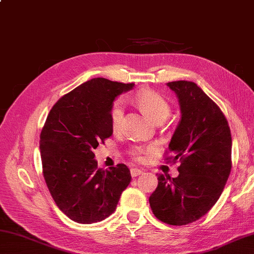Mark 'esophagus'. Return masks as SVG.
<instances>
[{
	"instance_id": "obj_1",
	"label": "esophagus",
	"mask_w": 254,
	"mask_h": 254,
	"mask_svg": "<svg viewBox=\"0 0 254 254\" xmlns=\"http://www.w3.org/2000/svg\"><path fill=\"white\" fill-rule=\"evenodd\" d=\"M143 173V170H141V169H131V175L133 178H135V177H137V175H140V174H142Z\"/></svg>"
}]
</instances>
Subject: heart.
Wrapping results in <instances>:
<instances>
[{
    "label": "heart",
    "mask_w": 254,
    "mask_h": 254,
    "mask_svg": "<svg viewBox=\"0 0 254 254\" xmlns=\"http://www.w3.org/2000/svg\"><path fill=\"white\" fill-rule=\"evenodd\" d=\"M135 101L142 111L149 115L155 123L163 122L171 112V107H170V103L167 99L163 98L158 92L152 90H143L139 92L135 96ZM123 113L124 110L122 102L117 101L111 109V123L113 128H119L121 126ZM147 152H149V150L137 149L133 153L137 156V159H141V154L147 153Z\"/></svg>",
    "instance_id": "b5f03b06"
}]
</instances>
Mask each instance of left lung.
Segmentation results:
<instances>
[{"label": "left lung", "instance_id": "obj_1", "mask_svg": "<svg viewBox=\"0 0 254 254\" xmlns=\"http://www.w3.org/2000/svg\"><path fill=\"white\" fill-rule=\"evenodd\" d=\"M167 85L181 111L169 144L173 161L181 165L177 178L158 174V188L149 201L162 222L184 225L205 215L219 200L231 171L232 139L223 113L194 82Z\"/></svg>", "mask_w": 254, "mask_h": 254}]
</instances>
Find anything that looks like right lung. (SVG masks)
I'll return each mask as SVG.
<instances>
[{"instance_id": "1", "label": "right lung", "mask_w": 254, "mask_h": 254, "mask_svg": "<svg viewBox=\"0 0 254 254\" xmlns=\"http://www.w3.org/2000/svg\"><path fill=\"white\" fill-rule=\"evenodd\" d=\"M133 87L95 77L62 96L48 115L40 136L44 180L59 209L74 222L107 219L130 184L126 164L98 168L93 150L112 135L115 99Z\"/></svg>"}]
</instances>
